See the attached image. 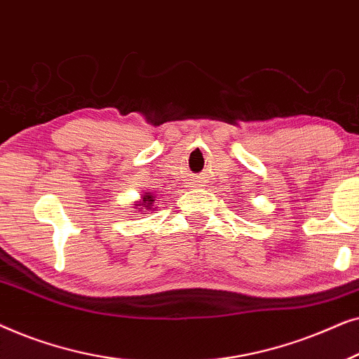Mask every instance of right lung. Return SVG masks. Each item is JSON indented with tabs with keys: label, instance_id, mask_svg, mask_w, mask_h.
I'll use <instances>...</instances> for the list:
<instances>
[{
	"label": "right lung",
	"instance_id": "obj_1",
	"mask_svg": "<svg viewBox=\"0 0 359 359\" xmlns=\"http://www.w3.org/2000/svg\"><path fill=\"white\" fill-rule=\"evenodd\" d=\"M155 203V198L154 194L149 193V191H145L144 194H140V201H135V208H139V210H142V212H147V210H155L156 208L154 205Z\"/></svg>",
	"mask_w": 359,
	"mask_h": 359
}]
</instances>
